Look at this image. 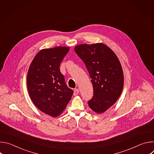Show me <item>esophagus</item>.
I'll return each mask as SVG.
<instances>
[{
  "label": "esophagus",
  "mask_w": 154,
  "mask_h": 154,
  "mask_svg": "<svg viewBox=\"0 0 154 154\" xmlns=\"http://www.w3.org/2000/svg\"><path fill=\"white\" fill-rule=\"evenodd\" d=\"M79 93V90L77 88V89H75L74 91V96H76Z\"/></svg>",
  "instance_id": "1"
}]
</instances>
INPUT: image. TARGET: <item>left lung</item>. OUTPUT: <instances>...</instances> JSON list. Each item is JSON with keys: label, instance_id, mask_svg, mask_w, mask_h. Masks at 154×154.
Wrapping results in <instances>:
<instances>
[{"label": "left lung", "instance_id": "8db88e82", "mask_svg": "<svg viewBox=\"0 0 154 154\" xmlns=\"http://www.w3.org/2000/svg\"><path fill=\"white\" fill-rule=\"evenodd\" d=\"M91 79L94 96L88 102L94 112L104 113L117 101L124 86L121 63L115 52L103 43L77 45L74 48Z\"/></svg>", "mask_w": 154, "mask_h": 154}]
</instances>
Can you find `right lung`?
Instances as JSON below:
<instances>
[{"label":"right lung","mask_w":154,"mask_h":154,"mask_svg":"<svg viewBox=\"0 0 154 154\" xmlns=\"http://www.w3.org/2000/svg\"><path fill=\"white\" fill-rule=\"evenodd\" d=\"M69 51V47L62 46L41 50L34 57L27 73L31 100L40 111L54 118L63 113L74 93L60 71V63Z\"/></svg>","instance_id":"obj_1"}]
</instances>
